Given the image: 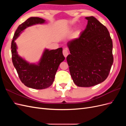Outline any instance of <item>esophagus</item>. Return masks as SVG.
I'll use <instances>...</instances> for the list:
<instances>
[{
    "label": "esophagus",
    "mask_w": 126,
    "mask_h": 126,
    "mask_svg": "<svg viewBox=\"0 0 126 126\" xmlns=\"http://www.w3.org/2000/svg\"><path fill=\"white\" fill-rule=\"evenodd\" d=\"M63 54L64 55V56L66 57L68 55V49L67 48H64L63 50Z\"/></svg>",
    "instance_id": "obj_1"
}]
</instances>
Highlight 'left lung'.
<instances>
[{
    "mask_svg": "<svg viewBox=\"0 0 126 126\" xmlns=\"http://www.w3.org/2000/svg\"><path fill=\"white\" fill-rule=\"evenodd\" d=\"M78 38L68 42L67 57L70 75L79 87H89L107 79L113 62L112 41L106 27L93 16Z\"/></svg>",
    "mask_w": 126,
    "mask_h": 126,
    "instance_id": "left-lung-1",
    "label": "left lung"
}]
</instances>
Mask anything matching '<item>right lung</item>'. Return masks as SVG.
<instances>
[{
    "label": "right lung",
    "mask_w": 126,
    "mask_h": 126,
    "mask_svg": "<svg viewBox=\"0 0 126 126\" xmlns=\"http://www.w3.org/2000/svg\"><path fill=\"white\" fill-rule=\"evenodd\" d=\"M44 22L45 20L39 17L28 18L18 26L11 44L13 63L19 78L26 86L36 89L47 88L52 84L59 64L64 59L63 48L51 50L46 49L38 65H35L28 63L18 56L15 40L27 27Z\"/></svg>",
    "instance_id": "right-lung-1"
}]
</instances>
